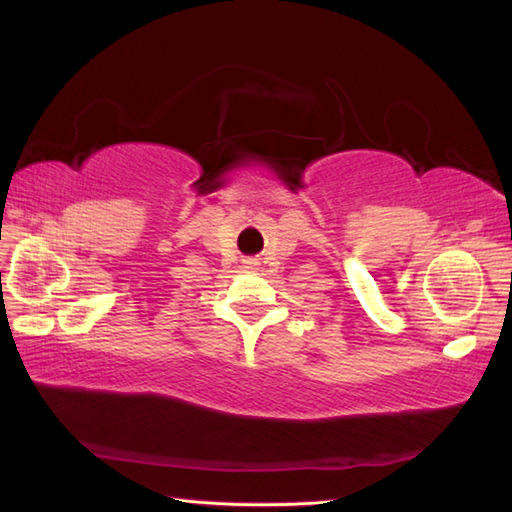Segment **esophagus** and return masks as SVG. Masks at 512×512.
Instances as JSON below:
<instances>
[{
  "mask_svg": "<svg viewBox=\"0 0 512 512\" xmlns=\"http://www.w3.org/2000/svg\"><path fill=\"white\" fill-rule=\"evenodd\" d=\"M245 265H247V269H250V267H256V258H250V260H245Z\"/></svg>",
  "mask_w": 512,
  "mask_h": 512,
  "instance_id": "esophagus-1",
  "label": "esophagus"
}]
</instances>
